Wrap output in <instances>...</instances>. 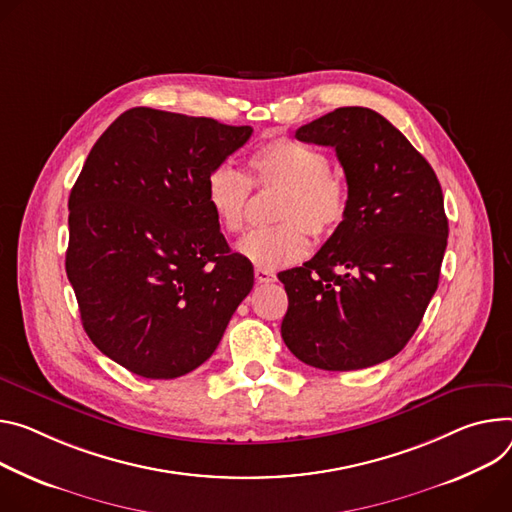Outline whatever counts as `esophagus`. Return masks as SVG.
Here are the masks:
<instances>
[{
    "label": "esophagus",
    "instance_id": "34e87169",
    "mask_svg": "<svg viewBox=\"0 0 512 512\" xmlns=\"http://www.w3.org/2000/svg\"><path fill=\"white\" fill-rule=\"evenodd\" d=\"M255 280L259 284H269L275 280V273L271 269H263V267H255Z\"/></svg>",
    "mask_w": 512,
    "mask_h": 512
}]
</instances>
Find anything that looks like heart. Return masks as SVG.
Returning a JSON list of instances; mask_svg holds the SVG:
<instances>
[{"label":"heart","mask_w":512,"mask_h":512,"mask_svg":"<svg viewBox=\"0 0 512 512\" xmlns=\"http://www.w3.org/2000/svg\"><path fill=\"white\" fill-rule=\"evenodd\" d=\"M251 177L230 165L214 167L204 185L206 204L226 232H239L247 220L251 183L257 188H282L275 218L280 224L255 228L237 251L263 269H277L300 261L308 251V232L327 239L345 222L349 185L329 167L318 149L292 138H273L249 157Z\"/></svg>","instance_id":"1"}]
</instances>
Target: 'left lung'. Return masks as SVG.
Masks as SVG:
<instances>
[{"label": "left lung", "instance_id": "obj_1", "mask_svg": "<svg viewBox=\"0 0 512 512\" xmlns=\"http://www.w3.org/2000/svg\"><path fill=\"white\" fill-rule=\"evenodd\" d=\"M296 138L337 151L349 212L310 261L277 273L288 292L284 343L318 369L378 365L404 349L439 286L449 235L439 179L369 108H337Z\"/></svg>", "mask_w": 512, "mask_h": 512}]
</instances>
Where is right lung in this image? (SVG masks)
<instances>
[{
    "label": "right lung",
    "instance_id": "add662e5",
    "mask_svg": "<svg viewBox=\"0 0 512 512\" xmlns=\"http://www.w3.org/2000/svg\"><path fill=\"white\" fill-rule=\"evenodd\" d=\"M251 126L153 108L120 114L69 196L67 277L87 337L132 374L173 380L218 347L253 265L214 220L208 173Z\"/></svg>",
    "mask_w": 512,
    "mask_h": 512
}]
</instances>
